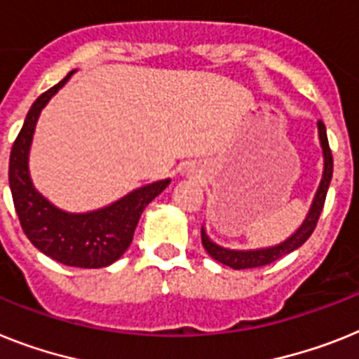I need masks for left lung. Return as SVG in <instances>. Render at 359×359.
I'll return each instance as SVG.
<instances>
[{"label": "left lung", "instance_id": "1", "mask_svg": "<svg viewBox=\"0 0 359 359\" xmlns=\"http://www.w3.org/2000/svg\"><path fill=\"white\" fill-rule=\"evenodd\" d=\"M319 129V140H321V147H323V155H325V171H323V179H321V184H319L318 194H316L314 203H312V208H310L309 217L305 219L303 226L299 230L287 239L281 245L273 246V248H264V250H250V252H237V250H226L217 246L215 243L208 239L206 231L204 228H201V237H203V246L206 248V252L212 255L215 261L226 264V266L236 268V270H245V268H257V266H266V264L273 263L277 259H281L283 255L290 254L296 248H299L314 231L316 224L319 221V215H321V210L325 206V198H327V189L328 184H330V179H332V151H330V146H328V138H327V129H325V123L319 120L318 122Z\"/></svg>", "mask_w": 359, "mask_h": 359}]
</instances>
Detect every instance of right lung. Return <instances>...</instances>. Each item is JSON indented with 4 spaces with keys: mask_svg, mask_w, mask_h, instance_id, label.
<instances>
[{
    "mask_svg": "<svg viewBox=\"0 0 359 359\" xmlns=\"http://www.w3.org/2000/svg\"><path fill=\"white\" fill-rule=\"evenodd\" d=\"M72 72L38 96L31 105L25 123L12 144L8 184L21 228L36 248L65 266L104 268L129 248L144 208L170 184V180H158L135 189L111 206L91 213H65L36 191L27 168L36 120L50 96L65 86Z\"/></svg>",
    "mask_w": 359,
    "mask_h": 359,
    "instance_id": "right-lung-1",
    "label": "right lung"
}]
</instances>
